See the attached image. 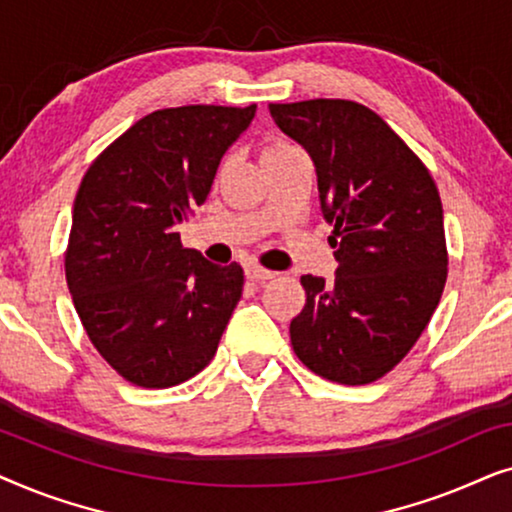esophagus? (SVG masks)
I'll return each mask as SVG.
<instances>
[{
  "mask_svg": "<svg viewBox=\"0 0 512 512\" xmlns=\"http://www.w3.org/2000/svg\"><path fill=\"white\" fill-rule=\"evenodd\" d=\"M275 277L277 272L265 270L261 265H249L247 268V279H251V282H268V279H275Z\"/></svg>",
  "mask_w": 512,
  "mask_h": 512,
  "instance_id": "obj_1",
  "label": "esophagus"
}]
</instances>
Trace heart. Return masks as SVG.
Masks as SVG:
<instances>
[{"label":"heart","instance_id":"heart-1","mask_svg":"<svg viewBox=\"0 0 512 512\" xmlns=\"http://www.w3.org/2000/svg\"><path fill=\"white\" fill-rule=\"evenodd\" d=\"M293 144H289V142H284V139H275V142H270L268 144V149H265V153H270V151H282V149H291Z\"/></svg>","mask_w":512,"mask_h":512}]
</instances>
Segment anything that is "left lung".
<instances>
[{
	"label": "left lung",
	"instance_id": "1",
	"mask_svg": "<svg viewBox=\"0 0 512 512\" xmlns=\"http://www.w3.org/2000/svg\"><path fill=\"white\" fill-rule=\"evenodd\" d=\"M317 167L333 282L305 275L291 345L312 373L370 384L424 333L443 296L447 247L436 181L375 111L349 100L270 104Z\"/></svg>",
	"mask_w": 512,
	"mask_h": 512
}]
</instances>
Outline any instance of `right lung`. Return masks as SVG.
I'll return each instance as SVG.
<instances>
[{
  "label": "right lung",
  "instance_id": "add662e5",
  "mask_svg": "<svg viewBox=\"0 0 512 512\" xmlns=\"http://www.w3.org/2000/svg\"><path fill=\"white\" fill-rule=\"evenodd\" d=\"M249 107L160 109L93 160L74 200L65 275L90 342L123 380L165 389L209 361L244 272L181 247L177 226L209 188Z\"/></svg>",
  "mask_w": 512,
  "mask_h": 512
}]
</instances>
